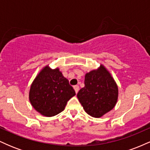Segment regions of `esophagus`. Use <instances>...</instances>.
Returning a JSON list of instances; mask_svg holds the SVG:
<instances>
[{"instance_id":"obj_1","label":"esophagus","mask_w":150,"mask_h":150,"mask_svg":"<svg viewBox=\"0 0 150 150\" xmlns=\"http://www.w3.org/2000/svg\"><path fill=\"white\" fill-rule=\"evenodd\" d=\"M73 88H74V89H75V92H76V94H77V93L78 92V91H79V86L78 85H75L73 87Z\"/></svg>"}]
</instances>
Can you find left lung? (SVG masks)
Here are the masks:
<instances>
[{
    "label": "left lung",
    "mask_w": 150,
    "mask_h": 150,
    "mask_svg": "<svg viewBox=\"0 0 150 150\" xmlns=\"http://www.w3.org/2000/svg\"><path fill=\"white\" fill-rule=\"evenodd\" d=\"M77 97L85 112L101 118L116 106L118 89L116 81L103 65L85 74V87Z\"/></svg>",
    "instance_id": "1"
}]
</instances>
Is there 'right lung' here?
Segmentation results:
<instances>
[{
    "label": "right lung",
    "mask_w": 150,
    "mask_h": 150,
    "mask_svg": "<svg viewBox=\"0 0 150 150\" xmlns=\"http://www.w3.org/2000/svg\"><path fill=\"white\" fill-rule=\"evenodd\" d=\"M75 95V90L59 68L51 69L48 65L41 70L32 82L29 99L37 112L51 117L62 112L68 101Z\"/></svg>",
    "instance_id": "add662e5"
}]
</instances>
